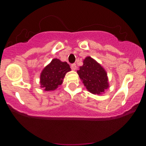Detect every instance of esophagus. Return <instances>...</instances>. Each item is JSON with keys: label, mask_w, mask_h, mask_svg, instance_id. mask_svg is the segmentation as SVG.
Listing matches in <instances>:
<instances>
[{"label": "esophagus", "mask_w": 146, "mask_h": 146, "mask_svg": "<svg viewBox=\"0 0 146 146\" xmlns=\"http://www.w3.org/2000/svg\"><path fill=\"white\" fill-rule=\"evenodd\" d=\"M71 67L72 70H74V71H75V70H76L77 66H76V64H72Z\"/></svg>", "instance_id": "1"}]
</instances>
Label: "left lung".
<instances>
[{
	"label": "left lung",
	"instance_id": "8db88e82",
	"mask_svg": "<svg viewBox=\"0 0 146 146\" xmlns=\"http://www.w3.org/2000/svg\"><path fill=\"white\" fill-rule=\"evenodd\" d=\"M77 73L86 89L93 94H102L109 86L104 68L90 57L84 60L83 65Z\"/></svg>",
	"mask_w": 146,
	"mask_h": 146
}]
</instances>
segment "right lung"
Segmentation results:
<instances>
[{
	"label": "right lung",
	"mask_w": 146,
	"mask_h": 146,
	"mask_svg": "<svg viewBox=\"0 0 146 146\" xmlns=\"http://www.w3.org/2000/svg\"><path fill=\"white\" fill-rule=\"evenodd\" d=\"M70 71L71 68L67 62H63L56 58L52 60L42 71L40 87L46 91L56 90L62 84L65 75Z\"/></svg>",
	"instance_id": "1"
}]
</instances>
